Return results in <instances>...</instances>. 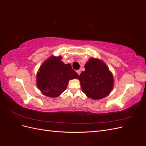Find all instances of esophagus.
<instances>
[{"label":"esophagus","mask_w":146,"mask_h":146,"mask_svg":"<svg viewBox=\"0 0 146 146\" xmlns=\"http://www.w3.org/2000/svg\"><path fill=\"white\" fill-rule=\"evenodd\" d=\"M76 72H77V73L78 74V76H80V73H81V72H80V70H77Z\"/></svg>","instance_id":"34e87169"}]
</instances>
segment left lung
I'll list each match as a JSON object with an SVG mask.
<instances>
[{
  "instance_id": "left-lung-1",
  "label": "left lung",
  "mask_w": 146,
  "mask_h": 146,
  "mask_svg": "<svg viewBox=\"0 0 146 146\" xmlns=\"http://www.w3.org/2000/svg\"><path fill=\"white\" fill-rule=\"evenodd\" d=\"M85 70L78 77L83 92L94 100L107 96L113 90V76L107 66L98 58H91L85 66Z\"/></svg>"
}]
</instances>
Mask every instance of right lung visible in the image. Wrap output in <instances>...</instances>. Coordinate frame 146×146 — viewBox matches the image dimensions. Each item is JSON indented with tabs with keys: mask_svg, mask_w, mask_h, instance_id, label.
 I'll return each instance as SVG.
<instances>
[{
	"mask_svg": "<svg viewBox=\"0 0 146 146\" xmlns=\"http://www.w3.org/2000/svg\"><path fill=\"white\" fill-rule=\"evenodd\" d=\"M62 57L52 56L43 63L36 75V85L42 93L50 98L58 97L66 89L69 80L78 75L70 64H64Z\"/></svg>",
	"mask_w": 146,
	"mask_h": 146,
	"instance_id": "1",
	"label": "right lung"
}]
</instances>
